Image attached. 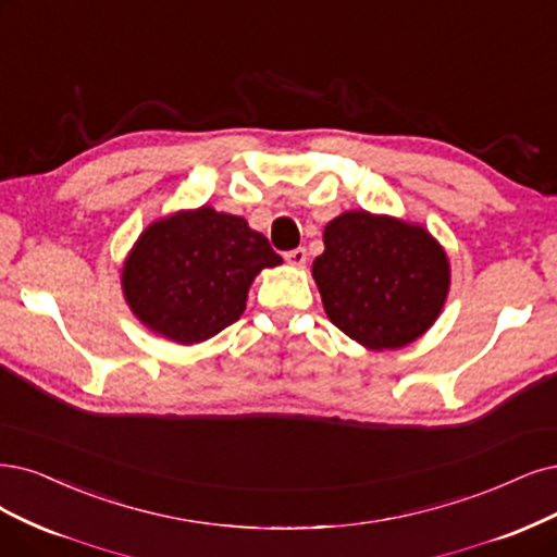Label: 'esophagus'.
I'll use <instances>...</instances> for the list:
<instances>
[{
    "mask_svg": "<svg viewBox=\"0 0 557 557\" xmlns=\"http://www.w3.org/2000/svg\"><path fill=\"white\" fill-rule=\"evenodd\" d=\"M284 259L289 261L292 265H305V261H307V250H305V247H296V250L284 252Z\"/></svg>",
    "mask_w": 557,
    "mask_h": 557,
    "instance_id": "34e87169",
    "label": "esophagus"
}]
</instances>
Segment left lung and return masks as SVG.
I'll list each match as a JSON object with an SVG mask.
<instances>
[{"label":"left lung","mask_w":557,"mask_h":557,"mask_svg":"<svg viewBox=\"0 0 557 557\" xmlns=\"http://www.w3.org/2000/svg\"><path fill=\"white\" fill-rule=\"evenodd\" d=\"M312 275L325 314L367 348H399L436 321L449 289L443 247L422 226L351 211L323 232Z\"/></svg>","instance_id":"left-lung-1"}]
</instances>
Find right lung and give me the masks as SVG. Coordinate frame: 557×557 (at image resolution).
<instances>
[{"instance_id": "obj_1", "label": "right lung", "mask_w": 557, "mask_h": 557, "mask_svg": "<svg viewBox=\"0 0 557 557\" xmlns=\"http://www.w3.org/2000/svg\"><path fill=\"white\" fill-rule=\"evenodd\" d=\"M282 263L268 238L209 206L153 222L123 265L137 319L178 344H197L240 319L261 268Z\"/></svg>"}]
</instances>
